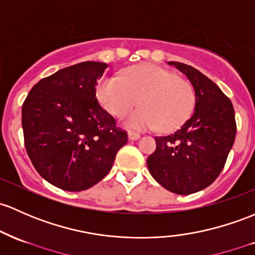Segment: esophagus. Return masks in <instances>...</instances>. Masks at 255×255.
<instances>
[{
    "label": "esophagus",
    "instance_id": "1",
    "mask_svg": "<svg viewBox=\"0 0 255 255\" xmlns=\"http://www.w3.org/2000/svg\"><path fill=\"white\" fill-rule=\"evenodd\" d=\"M139 138H140V135H139L138 133H134V132L128 133V139H129V140H138Z\"/></svg>",
    "mask_w": 255,
    "mask_h": 255
}]
</instances>
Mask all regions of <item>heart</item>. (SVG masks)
<instances>
[{
    "mask_svg": "<svg viewBox=\"0 0 255 255\" xmlns=\"http://www.w3.org/2000/svg\"><path fill=\"white\" fill-rule=\"evenodd\" d=\"M96 98L115 117L125 116L139 99L140 109L123 121L133 130L176 129L191 116L195 104L191 83L156 64H139L120 77H104L96 85Z\"/></svg>",
    "mask_w": 255,
    "mask_h": 255,
    "instance_id": "1",
    "label": "heart"
}]
</instances>
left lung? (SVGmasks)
I'll return each mask as SVG.
<instances>
[{"instance_id": "1", "label": "left lung", "mask_w": 255, "mask_h": 255, "mask_svg": "<svg viewBox=\"0 0 255 255\" xmlns=\"http://www.w3.org/2000/svg\"><path fill=\"white\" fill-rule=\"evenodd\" d=\"M167 63L189 79L195 107L175 133L155 138L156 149L146 163L163 188L188 195L210 186L224 168L236 138L235 110L218 85L194 67Z\"/></svg>"}]
</instances>
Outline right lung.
<instances>
[{
	"mask_svg": "<svg viewBox=\"0 0 255 255\" xmlns=\"http://www.w3.org/2000/svg\"><path fill=\"white\" fill-rule=\"evenodd\" d=\"M107 67L87 61L60 69L34 85L21 106L26 152L39 175L63 191L100 182L128 140L96 99Z\"/></svg>",
	"mask_w": 255,
	"mask_h": 255,
	"instance_id": "add662e5",
	"label": "right lung"
}]
</instances>
